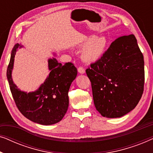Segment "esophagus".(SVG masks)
<instances>
[{"label": "esophagus", "instance_id": "34e87169", "mask_svg": "<svg viewBox=\"0 0 153 153\" xmlns=\"http://www.w3.org/2000/svg\"><path fill=\"white\" fill-rule=\"evenodd\" d=\"M78 72L80 73V74H84L85 71V69L82 68V67H79L78 68Z\"/></svg>", "mask_w": 153, "mask_h": 153}]
</instances>
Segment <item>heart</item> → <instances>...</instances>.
Instances as JSON below:
<instances>
[{
  "instance_id": "obj_1",
  "label": "heart",
  "mask_w": 153,
  "mask_h": 153,
  "mask_svg": "<svg viewBox=\"0 0 153 153\" xmlns=\"http://www.w3.org/2000/svg\"><path fill=\"white\" fill-rule=\"evenodd\" d=\"M108 45L109 41L104 36L86 39L82 43V45H85L83 51V58L89 62L97 61L105 53Z\"/></svg>"
}]
</instances>
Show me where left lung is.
Segmentation results:
<instances>
[{"mask_svg": "<svg viewBox=\"0 0 153 153\" xmlns=\"http://www.w3.org/2000/svg\"><path fill=\"white\" fill-rule=\"evenodd\" d=\"M96 109L120 118L136 107L143 93V56L134 35L117 38L104 56L85 70Z\"/></svg>", "mask_w": 153, "mask_h": 153, "instance_id": "8db88e82", "label": "left lung"}]
</instances>
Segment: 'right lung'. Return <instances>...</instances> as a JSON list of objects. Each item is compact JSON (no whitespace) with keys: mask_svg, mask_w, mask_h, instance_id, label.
I'll list each match as a JSON object with an SVG mask.
<instances>
[{"mask_svg":"<svg viewBox=\"0 0 153 153\" xmlns=\"http://www.w3.org/2000/svg\"><path fill=\"white\" fill-rule=\"evenodd\" d=\"M22 47L19 44L14 45L7 70L10 88L18 109L26 118L38 124L49 125L60 122L68 111V91L77 75L76 68L72 62L62 65L55 58H50L48 64L51 72L44 83L34 92L22 91L12 78L14 56L18 48Z\"/></svg>","mask_w":153,"mask_h":153,"instance_id":"obj_1","label":"right lung"}]
</instances>
